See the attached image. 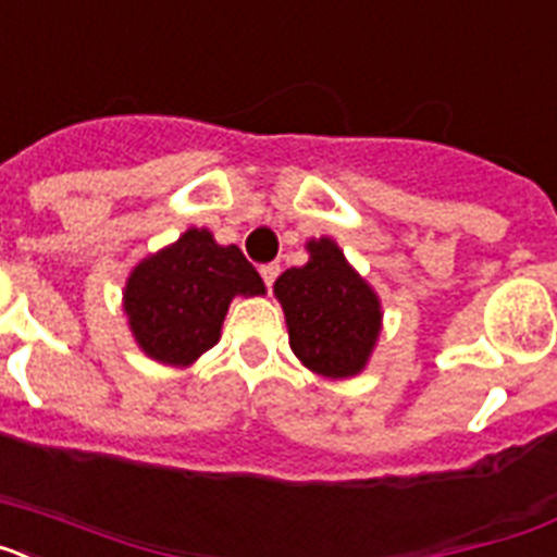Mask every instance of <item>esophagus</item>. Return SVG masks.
Instances as JSON below:
<instances>
[{"instance_id": "esophagus-1", "label": "esophagus", "mask_w": 557, "mask_h": 557, "mask_svg": "<svg viewBox=\"0 0 557 557\" xmlns=\"http://www.w3.org/2000/svg\"><path fill=\"white\" fill-rule=\"evenodd\" d=\"M259 273H262V278H264V287H273V282L275 278H278V273H282V268H278V264H262V268H259Z\"/></svg>"}]
</instances>
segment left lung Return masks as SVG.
<instances>
[{
  "instance_id": "1",
  "label": "left lung",
  "mask_w": 557,
  "mask_h": 557,
  "mask_svg": "<svg viewBox=\"0 0 557 557\" xmlns=\"http://www.w3.org/2000/svg\"><path fill=\"white\" fill-rule=\"evenodd\" d=\"M307 250L309 262L289 268L273 284L287 318L289 348L321 376H357L382 332L379 295L334 239H309Z\"/></svg>"
}]
</instances>
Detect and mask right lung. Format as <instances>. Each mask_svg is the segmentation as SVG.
<instances>
[{
	"label": "right lung",
	"mask_w": 557,
	"mask_h": 557,
	"mask_svg": "<svg viewBox=\"0 0 557 557\" xmlns=\"http://www.w3.org/2000/svg\"><path fill=\"white\" fill-rule=\"evenodd\" d=\"M122 295L141 351L186 368L218 343L236 295H264V282L236 245H218L211 231L189 228L178 243L141 259Z\"/></svg>",
	"instance_id": "obj_1"
}]
</instances>
